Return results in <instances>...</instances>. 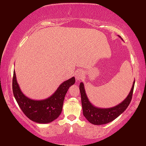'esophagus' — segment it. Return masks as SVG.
<instances>
[{
    "label": "esophagus",
    "instance_id": "1",
    "mask_svg": "<svg viewBox=\"0 0 146 146\" xmlns=\"http://www.w3.org/2000/svg\"><path fill=\"white\" fill-rule=\"evenodd\" d=\"M84 76V72L82 70H78L75 72V77L77 81H79L81 80Z\"/></svg>",
    "mask_w": 146,
    "mask_h": 146
}]
</instances>
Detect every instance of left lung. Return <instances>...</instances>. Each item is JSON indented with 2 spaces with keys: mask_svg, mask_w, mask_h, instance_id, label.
Returning a JSON list of instances; mask_svg holds the SVG:
<instances>
[{
  "mask_svg": "<svg viewBox=\"0 0 146 146\" xmlns=\"http://www.w3.org/2000/svg\"><path fill=\"white\" fill-rule=\"evenodd\" d=\"M118 36L121 38L119 36ZM134 84L135 80L133 81L132 87H131L129 94L120 104L111 108H102L95 106L90 102L89 99L88 98L86 93L84 83L80 82V92L81 94V101L84 116L87 119L89 122L94 125L106 124V123L114 120L128 107L131 100V98H132Z\"/></svg>",
  "mask_w": 146,
  "mask_h": 146,
  "instance_id": "left-lung-1",
  "label": "left lung"
}]
</instances>
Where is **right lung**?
Masks as SVG:
<instances>
[{"instance_id":"right-lung-1","label":"right lung","mask_w":146,"mask_h":146,"mask_svg":"<svg viewBox=\"0 0 146 146\" xmlns=\"http://www.w3.org/2000/svg\"><path fill=\"white\" fill-rule=\"evenodd\" d=\"M74 83L75 78H71L62 83L55 92L48 98L36 100L29 98L22 92L14 71L13 91L18 104L26 116L35 122L48 123L60 115L65 96L69 88Z\"/></svg>"}]
</instances>
